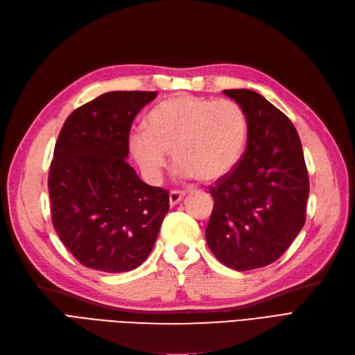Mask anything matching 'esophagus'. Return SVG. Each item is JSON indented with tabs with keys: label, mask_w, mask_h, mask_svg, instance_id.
<instances>
[{
	"label": "esophagus",
	"mask_w": 355,
	"mask_h": 355,
	"mask_svg": "<svg viewBox=\"0 0 355 355\" xmlns=\"http://www.w3.org/2000/svg\"><path fill=\"white\" fill-rule=\"evenodd\" d=\"M185 195H187V192H183V191H170V193H168V202H170V205L175 207Z\"/></svg>",
	"instance_id": "esophagus-1"
}]
</instances>
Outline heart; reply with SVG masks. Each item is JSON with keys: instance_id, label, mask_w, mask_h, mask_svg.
<instances>
[{"instance_id": "obj_1", "label": "heart", "mask_w": 355, "mask_h": 355, "mask_svg": "<svg viewBox=\"0 0 355 355\" xmlns=\"http://www.w3.org/2000/svg\"><path fill=\"white\" fill-rule=\"evenodd\" d=\"M245 109L227 98L180 94L150 110L146 130H135L130 147L146 176L157 182L167 151L179 164L182 178L214 182L239 164L248 143Z\"/></svg>"}]
</instances>
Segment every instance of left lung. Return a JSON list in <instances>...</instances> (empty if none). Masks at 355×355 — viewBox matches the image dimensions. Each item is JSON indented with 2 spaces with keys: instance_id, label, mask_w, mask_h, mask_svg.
Instances as JSON below:
<instances>
[{
  "instance_id": "left-lung-1",
  "label": "left lung",
  "mask_w": 355,
  "mask_h": 355,
  "mask_svg": "<svg viewBox=\"0 0 355 355\" xmlns=\"http://www.w3.org/2000/svg\"><path fill=\"white\" fill-rule=\"evenodd\" d=\"M249 121L239 164L211 187L214 208L205 229L216 258L236 271L275 262L306 223L309 175L293 122L257 92L224 90Z\"/></svg>"
}]
</instances>
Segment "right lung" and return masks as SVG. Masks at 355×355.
Segmentation results:
<instances>
[{"label":"right lung","mask_w":355,"mask_h":355,"mask_svg":"<svg viewBox=\"0 0 355 355\" xmlns=\"http://www.w3.org/2000/svg\"><path fill=\"white\" fill-rule=\"evenodd\" d=\"M155 92H109L67 118L56 139L48 188L52 224L84 266L102 272L138 268L154 248L168 192L126 163L137 113Z\"/></svg>","instance_id":"1"}]
</instances>
